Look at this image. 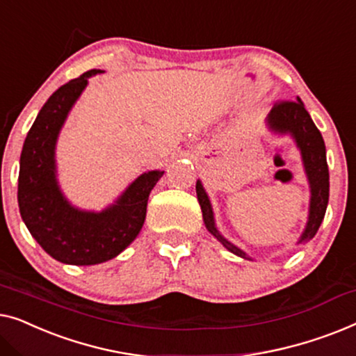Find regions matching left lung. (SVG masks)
Instances as JSON below:
<instances>
[{"label":"left lung","instance_id":"8db88e82","mask_svg":"<svg viewBox=\"0 0 356 356\" xmlns=\"http://www.w3.org/2000/svg\"><path fill=\"white\" fill-rule=\"evenodd\" d=\"M268 124L273 130L279 134H290L297 142L300 152H302L303 166L307 171L312 187V203H309V218L307 229L298 240V243L309 242L316 235L319 226H321L324 214H326L327 202H329V169L326 159V147H324L323 135L318 127L309 118L307 109H305L302 99H279L274 104L271 113H269ZM197 197L198 203L202 207L204 226L226 247L229 252H232L237 257L250 259L242 250L235 247L221 234L218 232L214 226L213 209L209 204L208 195L204 192L202 182H197Z\"/></svg>","mask_w":356,"mask_h":356}]
</instances>
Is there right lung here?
Wrapping results in <instances>:
<instances>
[{"label":"right lung","instance_id":"add662e5","mask_svg":"<svg viewBox=\"0 0 356 356\" xmlns=\"http://www.w3.org/2000/svg\"><path fill=\"white\" fill-rule=\"evenodd\" d=\"M99 72L92 69L69 80L48 98L29 130L19 169V211L29 232L49 257L76 266L108 261L134 242L147 216L148 195L164 174H142L102 213L79 211L64 200L54 174V145L88 77Z\"/></svg>","mask_w":356,"mask_h":356}]
</instances>
